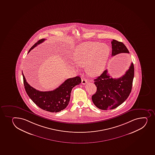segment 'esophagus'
Here are the masks:
<instances>
[{"label":"esophagus","instance_id":"esophagus-1","mask_svg":"<svg viewBox=\"0 0 155 155\" xmlns=\"http://www.w3.org/2000/svg\"><path fill=\"white\" fill-rule=\"evenodd\" d=\"M87 82V81L85 78H82L81 80V83L82 84H85Z\"/></svg>","mask_w":155,"mask_h":155}]
</instances>
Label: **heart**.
I'll return each instance as SVG.
<instances>
[{
    "label": "heart",
    "instance_id": "heart-1",
    "mask_svg": "<svg viewBox=\"0 0 155 155\" xmlns=\"http://www.w3.org/2000/svg\"><path fill=\"white\" fill-rule=\"evenodd\" d=\"M109 53L110 49L107 44L87 42L77 48L74 58L77 65L85 68L88 75L97 76L104 71Z\"/></svg>",
    "mask_w": 155,
    "mask_h": 155
}]
</instances>
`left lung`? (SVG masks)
<instances>
[{"mask_svg": "<svg viewBox=\"0 0 155 155\" xmlns=\"http://www.w3.org/2000/svg\"><path fill=\"white\" fill-rule=\"evenodd\" d=\"M111 44L112 56L121 53H129L122 42L113 40ZM108 73V70H106L94 80L97 91L91 99L94 105L101 110L115 108L128 98L132 87L134 64L132 62L126 73L118 78H112Z\"/></svg>", "mask_w": 155, "mask_h": 155, "instance_id": "8db88e82", "label": "left lung"}]
</instances>
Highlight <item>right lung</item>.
<instances>
[{
	"instance_id": "right-lung-1",
	"label": "right lung",
	"mask_w": 155,
	"mask_h": 155,
	"mask_svg": "<svg viewBox=\"0 0 155 155\" xmlns=\"http://www.w3.org/2000/svg\"><path fill=\"white\" fill-rule=\"evenodd\" d=\"M45 40L43 38L37 41L29 49L28 53ZM22 75L25 90L29 97L40 108L51 112H58L64 109L70 102L72 88L81 82L80 77L76 76L68 79L53 91H41L29 84L23 73Z\"/></svg>"
}]
</instances>
